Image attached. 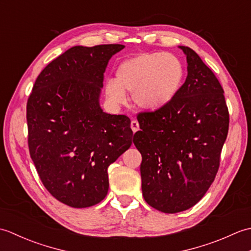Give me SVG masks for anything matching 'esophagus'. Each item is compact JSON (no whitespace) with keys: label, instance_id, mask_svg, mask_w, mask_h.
<instances>
[{"label":"esophagus","instance_id":"1","mask_svg":"<svg viewBox=\"0 0 251 251\" xmlns=\"http://www.w3.org/2000/svg\"><path fill=\"white\" fill-rule=\"evenodd\" d=\"M130 127H131L132 131L136 132L138 129H139V123H138V121H136V120L131 121V123H130Z\"/></svg>","mask_w":251,"mask_h":251}]
</instances>
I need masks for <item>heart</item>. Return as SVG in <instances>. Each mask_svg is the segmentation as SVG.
Returning a JSON list of instances; mask_svg holds the SVG:
<instances>
[{"instance_id": "b5f03b06", "label": "heart", "mask_w": 251, "mask_h": 251, "mask_svg": "<svg viewBox=\"0 0 251 251\" xmlns=\"http://www.w3.org/2000/svg\"><path fill=\"white\" fill-rule=\"evenodd\" d=\"M183 63L167 52H142L120 63L116 78H108L104 93L113 105L124 104L126 92L139 109L154 111L172 101L182 86Z\"/></svg>"}]
</instances>
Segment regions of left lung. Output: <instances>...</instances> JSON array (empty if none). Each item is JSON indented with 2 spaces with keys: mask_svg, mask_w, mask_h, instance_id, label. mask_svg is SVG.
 Listing matches in <instances>:
<instances>
[{
  "mask_svg": "<svg viewBox=\"0 0 251 251\" xmlns=\"http://www.w3.org/2000/svg\"><path fill=\"white\" fill-rule=\"evenodd\" d=\"M188 76L163 108L138 115L134 143L142 155V195L165 214L189 209L214 182L228 131L225 92L201 57L188 46Z\"/></svg>",
  "mask_w": 251,
  "mask_h": 251,
  "instance_id": "left-lung-1",
  "label": "left lung"
}]
</instances>
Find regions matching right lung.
I'll return each mask as SVG.
<instances>
[{"mask_svg":"<svg viewBox=\"0 0 251 251\" xmlns=\"http://www.w3.org/2000/svg\"><path fill=\"white\" fill-rule=\"evenodd\" d=\"M124 47H71L40 73L28 99L31 158L46 190L70 207L104 199L108 167L134 141L128 117L100 106L105 68Z\"/></svg>","mask_w":251,"mask_h":251,"instance_id":"add662e5","label":"right lung"}]
</instances>
